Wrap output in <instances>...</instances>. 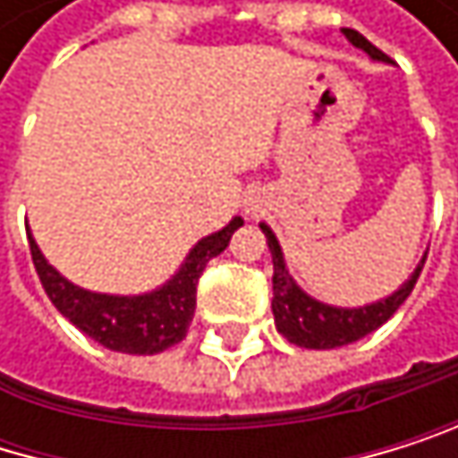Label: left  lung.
Returning a JSON list of instances; mask_svg holds the SVG:
<instances>
[{
	"label": "left lung",
	"mask_w": 458,
	"mask_h": 458,
	"mask_svg": "<svg viewBox=\"0 0 458 458\" xmlns=\"http://www.w3.org/2000/svg\"><path fill=\"white\" fill-rule=\"evenodd\" d=\"M344 35L349 38L352 46L365 51L374 63H390L387 55H382V51L371 40H365L360 32L344 30ZM260 231H263V236H267L272 263H275V275H272L275 327L288 344H296L302 349H338V346H349L365 335H371L374 329H379L403 305V299L412 293L423 263H426V252H423V258L415 267V272L410 275V280H403L401 288L393 291L390 296L377 299V302H371V305H360V308H338V305L321 302V299H313L310 293H305L302 288H299L296 280L288 275L283 247H280L277 236L272 233V227L267 222H260Z\"/></svg>",
	"instance_id": "obj_1"
}]
</instances>
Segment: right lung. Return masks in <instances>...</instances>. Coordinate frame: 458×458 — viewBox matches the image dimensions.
<instances>
[{
  "label": "right lung",
  "mask_w": 458,
  "mask_h": 458,
  "mask_svg": "<svg viewBox=\"0 0 458 458\" xmlns=\"http://www.w3.org/2000/svg\"><path fill=\"white\" fill-rule=\"evenodd\" d=\"M242 225L244 219L233 216L222 231L203 236L167 283L145 293H98L71 283L46 260L32 233L30 252L48 299L87 338L123 354H159L186 338L206 263L227 247Z\"/></svg>",
  "instance_id": "add662e5"
}]
</instances>
